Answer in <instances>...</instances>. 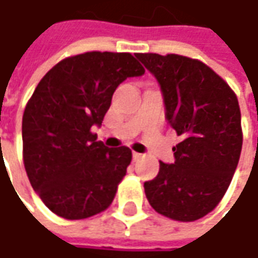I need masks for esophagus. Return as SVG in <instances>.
<instances>
[{
    "mask_svg": "<svg viewBox=\"0 0 258 258\" xmlns=\"http://www.w3.org/2000/svg\"><path fill=\"white\" fill-rule=\"evenodd\" d=\"M132 156H134V161H139V159H142V158H144V155L138 154V152H134Z\"/></svg>",
    "mask_w": 258,
    "mask_h": 258,
    "instance_id": "esophagus-1",
    "label": "esophagus"
}]
</instances>
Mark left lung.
<instances>
[{
  "label": "left lung",
  "instance_id": "1",
  "mask_svg": "<svg viewBox=\"0 0 258 258\" xmlns=\"http://www.w3.org/2000/svg\"><path fill=\"white\" fill-rule=\"evenodd\" d=\"M158 79L166 119L182 142L175 162H159L158 176L145 182L155 211L191 223L211 213L227 192L243 146L241 112L234 90L211 67L191 57L138 53Z\"/></svg>",
  "mask_w": 258,
  "mask_h": 258
}]
</instances>
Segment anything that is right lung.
I'll list each match as a JSON object with an SVG mask.
<instances>
[{"label":"right lung","instance_id":"obj_1","mask_svg":"<svg viewBox=\"0 0 258 258\" xmlns=\"http://www.w3.org/2000/svg\"><path fill=\"white\" fill-rule=\"evenodd\" d=\"M144 73L131 53L87 51L63 58L37 85L23 114V161L51 213L85 220L113 203L132 151L106 148L92 127L102 124L116 87Z\"/></svg>","mask_w":258,"mask_h":258}]
</instances>
